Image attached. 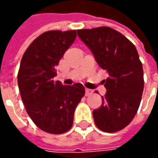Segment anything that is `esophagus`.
Segmentation results:
<instances>
[{
	"label": "esophagus",
	"mask_w": 158,
	"mask_h": 158,
	"mask_svg": "<svg viewBox=\"0 0 158 158\" xmlns=\"http://www.w3.org/2000/svg\"><path fill=\"white\" fill-rule=\"evenodd\" d=\"M93 93V90L90 89H85V96H89V95H91Z\"/></svg>",
	"instance_id": "1"
}]
</instances>
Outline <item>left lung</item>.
<instances>
[{"mask_svg":"<svg viewBox=\"0 0 158 158\" xmlns=\"http://www.w3.org/2000/svg\"><path fill=\"white\" fill-rule=\"evenodd\" d=\"M77 34L98 65L108 73L102 104L93 111L95 123L104 132L119 131L132 121L141 101L144 78L137 50L125 36L109 27L79 29Z\"/></svg>","mask_w":158,"mask_h":158,"instance_id":"1","label":"left lung"}]
</instances>
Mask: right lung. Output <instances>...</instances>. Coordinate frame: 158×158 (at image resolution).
I'll return each mask as SVG.
<instances>
[{"label": "right lung", "mask_w": 158, "mask_h": 158, "mask_svg": "<svg viewBox=\"0 0 158 158\" xmlns=\"http://www.w3.org/2000/svg\"><path fill=\"white\" fill-rule=\"evenodd\" d=\"M76 38V30H52L41 34L23 56L18 84L26 111L37 127L50 134L71 129L85 87L76 83L62 85L54 81L56 66Z\"/></svg>", "instance_id": "add662e5"}]
</instances>
